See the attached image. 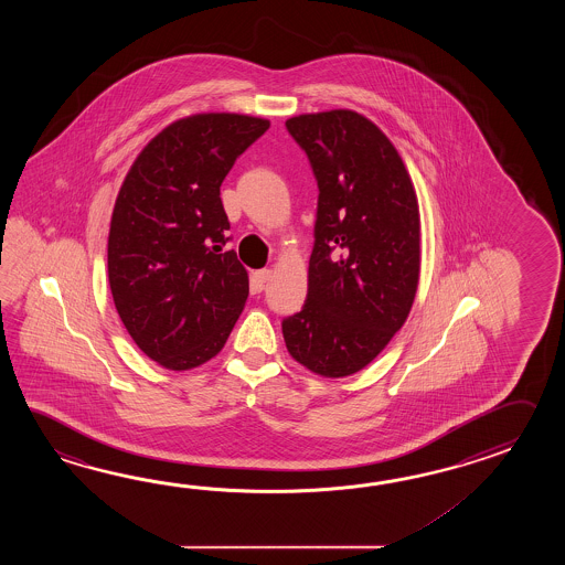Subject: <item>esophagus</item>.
<instances>
[{
    "label": "esophagus",
    "instance_id": "1",
    "mask_svg": "<svg viewBox=\"0 0 565 565\" xmlns=\"http://www.w3.org/2000/svg\"><path fill=\"white\" fill-rule=\"evenodd\" d=\"M270 278H273V270H268V268L253 273V290L263 292V288H265L266 282H268Z\"/></svg>",
    "mask_w": 565,
    "mask_h": 565
}]
</instances>
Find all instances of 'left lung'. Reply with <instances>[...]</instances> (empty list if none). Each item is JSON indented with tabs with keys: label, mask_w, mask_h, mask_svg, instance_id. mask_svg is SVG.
I'll return each mask as SVG.
<instances>
[{
	"label": "left lung",
	"mask_w": 565,
	"mask_h": 565,
	"mask_svg": "<svg viewBox=\"0 0 565 565\" xmlns=\"http://www.w3.org/2000/svg\"><path fill=\"white\" fill-rule=\"evenodd\" d=\"M287 131L319 188L309 292L282 319L288 353L324 377L360 372L408 319L420 212L396 147L353 110L299 115Z\"/></svg>",
	"instance_id": "1"
}]
</instances>
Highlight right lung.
I'll return each mask as SVG.
<instances>
[{
  "label": "right lung",
  "instance_id": "add662e5",
  "mask_svg": "<svg viewBox=\"0 0 565 565\" xmlns=\"http://www.w3.org/2000/svg\"><path fill=\"white\" fill-rule=\"evenodd\" d=\"M270 122L207 113L175 120L135 159L108 232V282L137 348L192 370L224 348L248 299L220 185Z\"/></svg>",
  "mask_w": 565,
  "mask_h": 565
}]
</instances>
